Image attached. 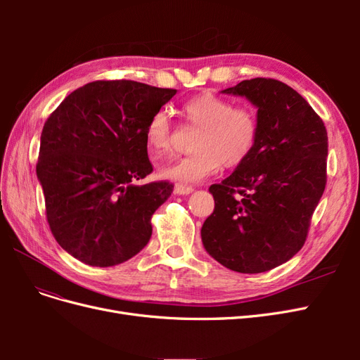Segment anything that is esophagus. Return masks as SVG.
I'll return each mask as SVG.
<instances>
[{
  "label": "esophagus",
  "mask_w": 360,
  "mask_h": 360,
  "mask_svg": "<svg viewBox=\"0 0 360 360\" xmlns=\"http://www.w3.org/2000/svg\"><path fill=\"white\" fill-rule=\"evenodd\" d=\"M174 192H176L177 195H189V193L193 192V188H192V186H188V184L177 183L176 188H174Z\"/></svg>",
  "instance_id": "esophagus-1"
}]
</instances>
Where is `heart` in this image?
<instances>
[{"label":"heart","instance_id":"b5f03b06","mask_svg":"<svg viewBox=\"0 0 360 360\" xmlns=\"http://www.w3.org/2000/svg\"><path fill=\"white\" fill-rule=\"evenodd\" d=\"M188 122L201 129L193 141V153L160 163L159 174L174 181L197 183L225 168H237L252 156L258 141V117L250 106L236 105L222 96L205 91L183 103ZM146 139L156 153L171 148L172 123L159 110L146 126Z\"/></svg>","mask_w":360,"mask_h":360}]
</instances>
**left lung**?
<instances>
[{
  "mask_svg": "<svg viewBox=\"0 0 360 360\" xmlns=\"http://www.w3.org/2000/svg\"><path fill=\"white\" fill-rule=\"evenodd\" d=\"M224 93L258 108L259 132L252 156L209 188L214 210L201 238L226 269L261 274L284 264L307 240L328 181V132L311 105L281 81L246 79Z\"/></svg>",
  "mask_w": 360,
  "mask_h": 360,
  "instance_id": "1",
  "label": "left lung"
}]
</instances>
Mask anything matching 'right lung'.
I'll list each match as a JSON object with an SVG mask.
<instances>
[{
    "label": "right lung",
    "mask_w": 360,
    "mask_h": 360,
    "mask_svg": "<svg viewBox=\"0 0 360 360\" xmlns=\"http://www.w3.org/2000/svg\"><path fill=\"white\" fill-rule=\"evenodd\" d=\"M176 93L127 79L94 81L48 117L36 172L51 233L76 259L111 267L148 243L151 216L174 184L139 183L153 171L146 126Z\"/></svg>",
    "instance_id": "1"
}]
</instances>
